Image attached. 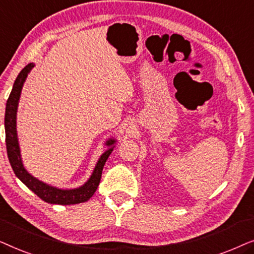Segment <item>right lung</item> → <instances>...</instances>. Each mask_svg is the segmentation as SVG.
Segmentation results:
<instances>
[{
  "instance_id": "add662e5",
  "label": "right lung",
  "mask_w": 254,
  "mask_h": 254,
  "mask_svg": "<svg viewBox=\"0 0 254 254\" xmlns=\"http://www.w3.org/2000/svg\"><path fill=\"white\" fill-rule=\"evenodd\" d=\"M33 68V64H29L22 69L17 76L15 83H13L12 90L10 92V96L6 100L5 107V118H4V126H5V143H6V152H8V158L10 165L15 172V175L32 190L34 194H37L41 200L48 203H57V204H75L88 201L93 194H95L97 187L99 185L100 178H102L103 168L105 165V162L109 158L111 152L113 150L112 144L114 140H109L106 142V145H110L109 150H106L99 158L97 163L95 171L92 176L86 182L84 185L75 190H59L50 185H46L43 182L34 178L29 172L24 169L22 158H20V151L18 141H17L16 133V112L17 105L22 91V86L25 82V78L29 74L31 69Z\"/></svg>"
}]
</instances>
